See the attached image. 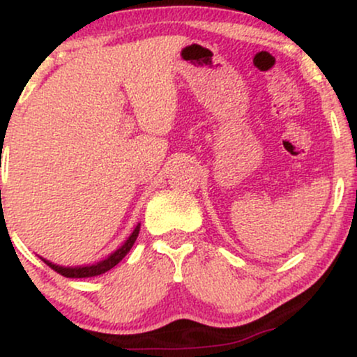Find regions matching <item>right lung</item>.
<instances>
[{"label":"right lung","instance_id":"add662e5","mask_svg":"<svg viewBox=\"0 0 357 357\" xmlns=\"http://www.w3.org/2000/svg\"><path fill=\"white\" fill-rule=\"evenodd\" d=\"M139 228H141V225H137V227L134 228V231L130 233V236L124 241V245H122L121 248H117L116 252L110 253V255L105 258V260L97 261V264H93V265H84V267H60V265L52 264V261L45 260V258H42V260L48 265V267L55 270L56 273H60V275H63L67 278H87V277L102 275V273H105L107 270L116 267L119 261H121L122 258H124L127 253H129V250L132 248L134 241L137 240Z\"/></svg>","mask_w":357,"mask_h":357}]
</instances>
